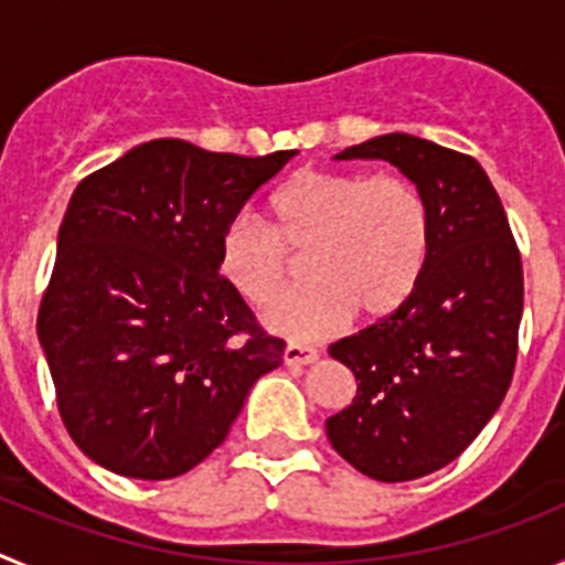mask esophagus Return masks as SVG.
Returning <instances> with one entry per match:
<instances>
[{"label": "esophagus", "mask_w": 565, "mask_h": 565, "mask_svg": "<svg viewBox=\"0 0 565 565\" xmlns=\"http://www.w3.org/2000/svg\"><path fill=\"white\" fill-rule=\"evenodd\" d=\"M319 359L317 348H306V344H286L282 351V362L286 364H313Z\"/></svg>", "instance_id": "obj_1"}]
</instances>
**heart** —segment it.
Returning a JSON list of instances; mask_svg holds the SVG:
<instances>
[{"instance_id": "heart-1", "label": "heart", "mask_w": 565, "mask_h": 565, "mask_svg": "<svg viewBox=\"0 0 565 565\" xmlns=\"http://www.w3.org/2000/svg\"><path fill=\"white\" fill-rule=\"evenodd\" d=\"M271 232L237 217L217 243L223 279L252 306L288 286V254L306 259L311 286L279 299L263 317L294 342L333 337L362 313L384 319L413 297L430 259V209L396 174L299 169L268 201Z\"/></svg>"}]
</instances>
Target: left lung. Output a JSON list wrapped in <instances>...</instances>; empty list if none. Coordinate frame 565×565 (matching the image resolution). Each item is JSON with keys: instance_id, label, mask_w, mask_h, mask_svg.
<instances>
[{"instance_id": "1", "label": "left lung", "mask_w": 565, "mask_h": 565, "mask_svg": "<svg viewBox=\"0 0 565 565\" xmlns=\"http://www.w3.org/2000/svg\"><path fill=\"white\" fill-rule=\"evenodd\" d=\"M387 161L430 209V259L413 297L376 326L331 344L356 376L328 441L362 476L413 481L456 461L495 416L512 382L523 268L507 212L481 163L391 132L333 161Z\"/></svg>"}]
</instances>
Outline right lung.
<instances>
[{
    "mask_svg": "<svg viewBox=\"0 0 565 565\" xmlns=\"http://www.w3.org/2000/svg\"><path fill=\"white\" fill-rule=\"evenodd\" d=\"M294 154L158 138L76 186L36 331L64 427L98 467L141 481L183 476L279 367L286 342L259 331L221 277L217 243Z\"/></svg>",
    "mask_w": 565,
    "mask_h": 565,
    "instance_id": "obj_1",
    "label": "right lung"
}]
</instances>
